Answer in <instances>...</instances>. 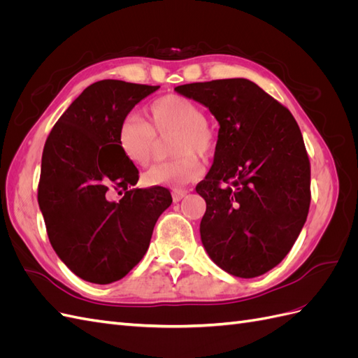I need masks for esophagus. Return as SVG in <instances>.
Segmentation results:
<instances>
[{
  "label": "esophagus",
  "mask_w": 358,
  "mask_h": 358,
  "mask_svg": "<svg viewBox=\"0 0 358 358\" xmlns=\"http://www.w3.org/2000/svg\"><path fill=\"white\" fill-rule=\"evenodd\" d=\"M188 194V191H185V189H173V192H171V196H173V200L175 201H180L183 197H185Z\"/></svg>",
  "instance_id": "esophagus-1"
}]
</instances>
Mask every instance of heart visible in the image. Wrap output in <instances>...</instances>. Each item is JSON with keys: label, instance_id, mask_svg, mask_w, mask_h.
<instances>
[{"label": "heart", "instance_id": "heart-1", "mask_svg": "<svg viewBox=\"0 0 358 358\" xmlns=\"http://www.w3.org/2000/svg\"><path fill=\"white\" fill-rule=\"evenodd\" d=\"M176 134L171 155L176 159L158 162L143 176L149 187L182 188L203 175L195 157L208 158L215 148V134L206 122L199 104L180 95H164L148 107V122L137 115H128L117 133L124 155L137 166H148L154 157L158 138Z\"/></svg>", "mask_w": 358, "mask_h": 358}]
</instances>
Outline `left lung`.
Here are the masks:
<instances>
[{"label": "left lung", "mask_w": 358, "mask_h": 358, "mask_svg": "<svg viewBox=\"0 0 358 358\" xmlns=\"http://www.w3.org/2000/svg\"><path fill=\"white\" fill-rule=\"evenodd\" d=\"M175 91L220 124L212 169L196 188L206 200L203 246L227 273L263 275L289 252L309 212L310 166L296 119L248 79Z\"/></svg>", "instance_id": "1"}]
</instances>
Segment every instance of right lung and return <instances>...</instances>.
<instances>
[{"instance_id": "add662e5", "label": "right lung", "mask_w": 358, "mask_h": 358, "mask_svg": "<svg viewBox=\"0 0 358 358\" xmlns=\"http://www.w3.org/2000/svg\"><path fill=\"white\" fill-rule=\"evenodd\" d=\"M159 86L100 80L62 113L41 157L38 206L52 248L92 284L122 279L146 254L159 215L171 204L162 187L133 188L138 170L119 148V127ZM112 190L124 191L117 202Z\"/></svg>"}]
</instances>
